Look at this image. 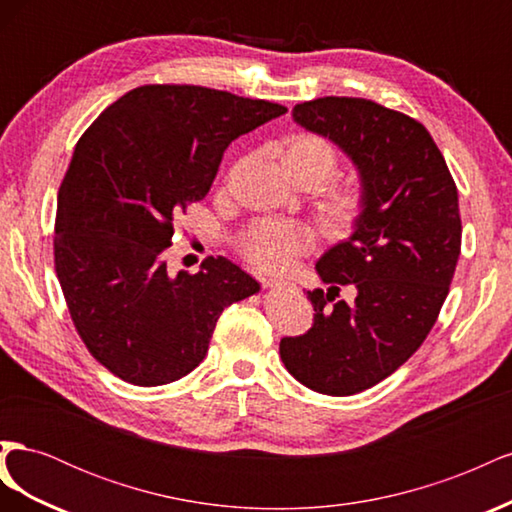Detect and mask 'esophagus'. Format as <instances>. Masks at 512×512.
Instances as JSON below:
<instances>
[{
	"mask_svg": "<svg viewBox=\"0 0 512 512\" xmlns=\"http://www.w3.org/2000/svg\"><path fill=\"white\" fill-rule=\"evenodd\" d=\"M262 286L269 288V290H282V288H288L290 284L282 282V280H262Z\"/></svg>",
	"mask_w": 512,
	"mask_h": 512,
	"instance_id": "obj_1",
	"label": "esophagus"
}]
</instances>
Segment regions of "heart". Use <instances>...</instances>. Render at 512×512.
Here are the masks:
<instances>
[{
	"mask_svg": "<svg viewBox=\"0 0 512 512\" xmlns=\"http://www.w3.org/2000/svg\"><path fill=\"white\" fill-rule=\"evenodd\" d=\"M282 162L294 179L318 185L339 168L337 149L318 134H294L284 143ZM369 211V196L359 183H339L318 200V218L333 237H350ZM316 245V230L303 222L258 220L239 235V250L260 271L284 273Z\"/></svg>",
	"mask_w": 512,
	"mask_h": 512,
	"instance_id": "heart-1",
	"label": "heart"
}]
</instances>
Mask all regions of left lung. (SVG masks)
Wrapping results in <instances>:
<instances>
[{"instance_id":"left-lung-1","label":"left lung","mask_w":512,"mask_h":512,"mask_svg":"<svg viewBox=\"0 0 512 512\" xmlns=\"http://www.w3.org/2000/svg\"><path fill=\"white\" fill-rule=\"evenodd\" d=\"M292 117L329 136L359 166L369 211L316 271L312 329L282 337L280 356L307 389L346 397L371 389L421 348L436 324L461 252L457 185L421 121L374 100L327 96ZM339 285L357 299L337 302Z\"/></svg>"}]
</instances>
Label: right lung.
<instances>
[{
	"label": "right lung",
	"mask_w": 512,
	"mask_h": 512,
	"mask_svg": "<svg viewBox=\"0 0 512 512\" xmlns=\"http://www.w3.org/2000/svg\"><path fill=\"white\" fill-rule=\"evenodd\" d=\"M288 111L200 85L128 91L83 132L57 194L55 273L94 359L136 386L188 376L224 307L258 292L224 256L166 271L190 205L211 190L228 145Z\"/></svg>",
	"instance_id": "obj_1"
}]
</instances>
